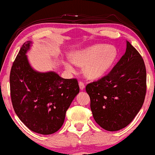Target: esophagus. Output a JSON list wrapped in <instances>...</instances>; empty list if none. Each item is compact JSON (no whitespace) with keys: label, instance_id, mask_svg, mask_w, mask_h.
<instances>
[{"label":"esophagus","instance_id":"1","mask_svg":"<svg viewBox=\"0 0 155 155\" xmlns=\"http://www.w3.org/2000/svg\"><path fill=\"white\" fill-rule=\"evenodd\" d=\"M79 88H80L81 90L84 89V87H85V84H84V83L83 82V81H79Z\"/></svg>","mask_w":155,"mask_h":155}]
</instances>
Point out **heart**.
Returning <instances> with one entry per match:
<instances>
[{
    "label": "heart",
    "mask_w": 155,
    "mask_h": 155,
    "mask_svg": "<svg viewBox=\"0 0 155 155\" xmlns=\"http://www.w3.org/2000/svg\"><path fill=\"white\" fill-rule=\"evenodd\" d=\"M118 57V52L113 45L96 44L74 52L71 59L74 64L84 66V74L87 77L97 79L103 76L113 67ZM66 69L74 71L70 63H65Z\"/></svg>",
    "instance_id": "obj_1"
}]
</instances>
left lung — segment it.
<instances>
[{
  "label": "left lung",
  "mask_w": 155,
  "mask_h": 155,
  "mask_svg": "<svg viewBox=\"0 0 155 155\" xmlns=\"http://www.w3.org/2000/svg\"><path fill=\"white\" fill-rule=\"evenodd\" d=\"M124 54L108 74L89 83L95 120L107 131H118L132 121L143 104L147 93V71L139 52L127 41Z\"/></svg>",
  "instance_id": "obj_1"
}]
</instances>
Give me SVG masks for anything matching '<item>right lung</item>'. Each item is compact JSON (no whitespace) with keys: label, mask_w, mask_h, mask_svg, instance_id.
<instances>
[{"label":"right lung","mask_w":155,"mask_h":155,"mask_svg":"<svg viewBox=\"0 0 155 155\" xmlns=\"http://www.w3.org/2000/svg\"><path fill=\"white\" fill-rule=\"evenodd\" d=\"M30 41L24 42L10 72V93L13 108L30 130L51 135L64 123L65 113L79 93L76 79H63L55 72L40 73L27 59Z\"/></svg>","instance_id":"right-lung-1"}]
</instances>
